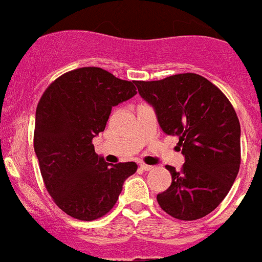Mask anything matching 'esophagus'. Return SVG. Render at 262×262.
Segmentation results:
<instances>
[{
	"mask_svg": "<svg viewBox=\"0 0 262 262\" xmlns=\"http://www.w3.org/2000/svg\"><path fill=\"white\" fill-rule=\"evenodd\" d=\"M139 166H141V169L144 170V171H149V170L154 169V166H151V165H146V164H141Z\"/></svg>",
	"mask_w": 262,
	"mask_h": 262,
	"instance_id": "obj_1",
	"label": "esophagus"
}]
</instances>
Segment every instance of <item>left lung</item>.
<instances>
[{
	"label": "left lung",
	"mask_w": 262,
	"mask_h": 262,
	"mask_svg": "<svg viewBox=\"0 0 262 262\" xmlns=\"http://www.w3.org/2000/svg\"><path fill=\"white\" fill-rule=\"evenodd\" d=\"M154 107L162 132L179 138L184 164L167 165L171 184L157 194L160 207L179 220L214 211L232 188L241 165V125L224 93L193 73L136 83Z\"/></svg>",
	"instance_id": "1"
}]
</instances>
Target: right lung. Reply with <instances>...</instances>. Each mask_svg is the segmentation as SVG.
I'll list each match as a JSON object with an SVG mask.
<instances>
[{
	"instance_id": "1",
	"label": "right lung",
	"mask_w": 262,
	"mask_h": 262,
	"mask_svg": "<svg viewBox=\"0 0 262 262\" xmlns=\"http://www.w3.org/2000/svg\"><path fill=\"white\" fill-rule=\"evenodd\" d=\"M134 83L101 68H80L57 78L39 100L34 152L48 193L72 217L91 222L107 214L137 171L133 161L106 162L92 144L111 108L137 95Z\"/></svg>"
}]
</instances>
